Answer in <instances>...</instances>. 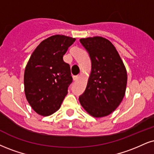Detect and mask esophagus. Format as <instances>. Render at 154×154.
<instances>
[{
    "mask_svg": "<svg viewBox=\"0 0 154 154\" xmlns=\"http://www.w3.org/2000/svg\"><path fill=\"white\" fill-rule=\"evenodd\" d=\"M79 78V75H75V76H73V79L75 81L77 80V79H78Z\"/></svg>",
    "mask_w": 154,
    "mask_h": 154,
    "instance_id": "34e87169",
    "label": "esophagus"
}]
</instances>
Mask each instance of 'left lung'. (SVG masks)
<instances>
[{
  "instance_id": "left-lung-1",
  "label": "left lung",
  "mask_w": 154,
  "mask_h": 154,
  "mask_svg": "<svg viewBox=\"0 0 154 154\" xmlns=\"http://www.w3.org/2000/svg\"><path fill=\"white\" fill-rule=\"evenodd\" d=\"M89 54L92 70L87 88L79 96L80 104L93 117L108 116L125 95L127 72L117 50L103 37L81 38Z\"/></svg>"
}]
</instances>
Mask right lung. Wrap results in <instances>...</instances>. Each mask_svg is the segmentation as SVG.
Listing matches in <instances>:
<instances>
[{
	"label": "right lung",
	"mask_w": 154,
	"mask_h": 154,
	"mask_svg": "<svg viewBox=\"0 0 154 154\" xmlns=\"http://www.w3.org/2000/svg\"><path fill=\"white\" fill-rule=\"evenodd\" d=\"M75 38L55 35L44 40L29 59L24 72L26 97L35 112L48 116L58 110L72 82L63 56Z\"/></svg>",
	"instance_id": "1"
}]
</instances>
